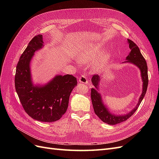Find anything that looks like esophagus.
Segmentation results:
<instances>
[{
  "instance_id": "obj_1",
  "label": "esophagus",
  "mask_w": 159,
  "mask_h": 159,
  "mask_svg": "<svg viewBox=\"0 0 159 159\" xmlns=\"http://www.w3.org/2000/svg\"><path fill=\"white\" fill-rule=\"evenodd\" d=\"M79 82L84 84H88V80L85 75H81L79 77Z\"/></svg>"
}]
</instances>
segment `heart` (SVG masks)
<instances>
[{"mask_svg":"<svg viewBox=\"0 0 159 159\" xmlns=\"http://www.w3.org/2000/svg\"><path fill=\"white\" fill-rule=\"evenodd\" d=\"M101 52L99 48L96 46H91L89 47L88 48H85L79 52L77 55L78 60L82 63H89L93 61L95 59L97 58L99 56ZM109 59V55L108 54H103L101 55L97 61L94 64V69L99 70L101 68H102L106 64Z\"/></svg>","mask_w":159,"mask_h":159,"instance_id":"1","label":"heart"}]
</instances>
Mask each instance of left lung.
<instances>
[{"label":"left lung","mask_w":159,"mask_h":159,"mask_svg":"<svg viewBox=\"0 0 159 159\" xmlns=\"http://www.w3.org/2000/svg\"><path fill=\"white\" fill-rule=\"evenodd\" d=\"M127 42L129 45V48L131 49V52L127 56L126 61L124 62H129V63L133 64L137 66L141 71V75L143 81V91L141 95L139 98L136 107L125 115H119L111 113L109 109H107V108L105 106L102 98V95L98 92L100 77L98 74H95L93 75L92 78H91V82H92L95 87L91 89V98L94 112L103 122L109 125H112L125 121L136 111L139 105L141 104L143 99L145 97L148 83V68L146 60L141 54L140 50H139V47L135 43L129 39H127Z\"/></svg>","instance_id":"left-lung-1"}]
</instances>
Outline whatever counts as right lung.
<instances>
[{
	"mask_svg": "<svg viewBox=\"0 0 159 159\" xmlns=\"http://www.w3.org/2000/svg\"><path fill=\"white\" fill-rule=\"evenodd\" d=\"M42 35L34 37L21 55L16 66L15 88L26 113L41 122L59 120L67 111L71 92L77 85L72 75H56L44 85H34L30 63L36 51L44 46Z\"/></svg>",
	"mask_w": 159,
	"mask_h": 159,
	"instance_id": "right-lung-1",
	"label": "right lung"
}]
</instances>
